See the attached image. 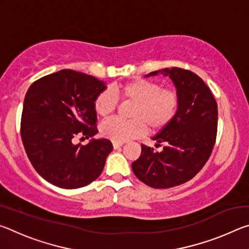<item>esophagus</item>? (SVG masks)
Segmentation results:
<instances>
[{
  "mask_svg": "<svg viewBox=\"0 0 249 249\" xmlns=\"http://www.w3.org/2000/svg\"><path fill=\"white\" fill-rule=\"evenodd\" d=\"M121 146H123V142H113V148H114V149L120 148Z\"/></svg>",
  "mask_w": 249,
  "mask_h": 249,
  "instance_id": "1",
  "label": "esophagus"
}]
</instances>
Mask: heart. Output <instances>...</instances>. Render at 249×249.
Instances as JSON below:
<instances>
[{
    "mask_svg": "<svg viewBox=\"0 0 249 249\" xmlns=\"http://www.w3.org/2000/svg\"><path fill=\"white\" fill-rule=\"evenodd\" d=\"M115 94L124 102L134 103L129 114L133 120H112L101 125V135L115 142L141 137L147 127L153 132L167 127L176 117L180 105L178 90L172 87H161L159 82L148 79L121 83L115 88ZM116 96L111 90L101 91L93 102L96 115L103 120L112 116L119 105Z\"/></svg>",
    "mask_w": 249,
    "mask_h": 249,
    "instance_id": "heart-1",
    "label": "heart"
}]
</instances>
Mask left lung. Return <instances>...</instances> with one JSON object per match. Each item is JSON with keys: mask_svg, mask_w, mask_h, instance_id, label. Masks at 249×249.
Segmentation results:
<instances>
[{"mask_svg": "<svg viewBox=\"0 0 249 249\" xmlns=\"http://www.w3.org/2000/svg\"><path fill=\"white\" fill-rule=\"evenodd\" d=\"M180 95L178 113L153 137L161 151L142 144V154L132 163L135 176L155 189H168L191 180L208 161L217 134V103L199 75L182 68L163 69ZM158 71L148 75L157 74Z\"/></svg>", "mask_w": 249, "mask_h": 249, "instance_id": "obj_1", "label": "left lung"}]
</instances>
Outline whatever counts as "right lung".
Wrapping results in <instances>:
<instances>
[{
	"mask_svg": "<svg viewBox=\"0 0 249 249\" xmlns=\"http://www.w3.org/2000/svg\"><path fill=\"white\" fill-rule=\"evenodd\" d=\"M92 75L64 69L36 80L25 95L20 136L28 159L45 180L77 189L102 174L113 149L108 140L74 144L98 133L95 96L105 89Z\"/></svg>",
	"mask_w": 249,
	"mask_h": 249,
	"instance_id": "right-lung-1",
	"label": "right lung"
}]
</instances>
